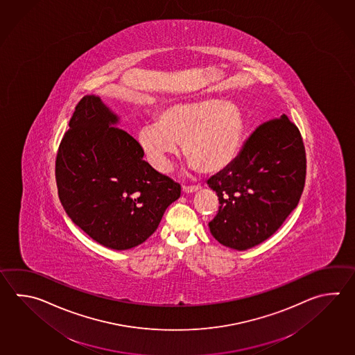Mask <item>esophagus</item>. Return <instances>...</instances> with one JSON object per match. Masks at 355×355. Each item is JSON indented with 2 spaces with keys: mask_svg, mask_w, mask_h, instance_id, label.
<instances>
[{
  "mask_svg": "<svg viewBox=\"0 0 355 355\" xmlns=\"http://www.w3.org/2000/svg\"><path fill=\"white\" fill-rule=\"evenodd\" d=\"M201 187L200 186H183L182 187V191H183V193H186V195H191V193H195L197 191H200Z\"/></svg>",
  "mask_w": 355,
  "mask_h": 355,
  "instance_id": "obj_1",
  "label": "esophagus"
}]
</instances>
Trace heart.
<instances>
[{
	"label": "heart",
	"instance_id": "b5f03b06",
	"mask_svg": "<svg viewBox=\"0 0 355 355\" xmlns=\"http://www.w3.org/2000/svg\"><path fill=\"white\" fill-rule=\"evenodd\" d=\"M245 116L238 105L216 98L177 102L159 110L157 123L138 132V144L155 171L166 173L169 157L183 145L186 158L205 174L230 166L245 134Z\"/></svg>",
	"mask_w": 355,
	"mask_h": 355
}]
</instances>
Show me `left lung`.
Returning a JSON list of instances; mask_svg holds the SVG:
<instances>
[{"label": "left lung", "mask_w": 355, "mask_h": 355, "mask_svg": "<svg viewBox=\"0 0 355 355\" xmlns=\"http://www.w3.org/2000/svg\"><path fill=\"white\" fill-rule=\"evenodd\" d=\"M306 153L296 125L286 115L261 123L232 164L207 184L218 197L209 223L223 245L246 250L272 236L302 195Z\"/></svg>", "instance_id": "1"}]
</instances>
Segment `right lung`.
<instances>
[{
	"label": "right lung",
	"mask_w": 355,
	"mask_h": 355,
	"mask_svg": "<svg viewBox=\"0 0 355 355\" xmlns=\"http://www.w3.org/2000/svg\"><path fill=\"white\" fill-rule=\"evenodd\" d=\"M120 117L98 96H85L59 145L55 180L60 202L98 244L126 250L157 230L181 186L143 160Z\"/></svg>",
	"instance_id": "right-lung-1"
}]
</instances>
